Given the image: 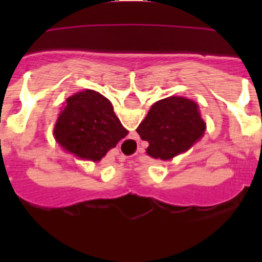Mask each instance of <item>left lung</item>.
Segmentation results:
<instances>
[{
  "label": "left lung",
  "mask_w": 262,
  "mask_h": 262,
  "mask_svg": "<svg viewBox=\"0 0 262 262\" xmlns=\"http://www.w3.org/2000/svg\"><path fill=\"white\" fill-rule=\"evenodd\" d=\"M205 129L195 102L184 97H168L152 106L136 133L149 143V156L170 160L187 151L202 138Z\"/></svg>",
  "instance_id": "8db88e82"
}]
</instances>
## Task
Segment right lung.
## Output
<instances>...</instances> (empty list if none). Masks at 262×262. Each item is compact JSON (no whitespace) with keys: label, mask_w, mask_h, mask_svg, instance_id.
Masks as SVG:
<instances>
[{"label":"right lung","mask_w":262,"mask_h":262,"mask_svg":"<svg viewBox=\"0 0 262 262\" xmlns=\"http://www.w3.org/2000/svg\"><path fill=\"white\" fill-rule=\"evenodd\" d=\"M55 138L62 148L81 159L99 161L128 134L106 97L85 90L67 99L55 126Z\"/></svg>","instance_id":"add662e5"}]
</instances>
